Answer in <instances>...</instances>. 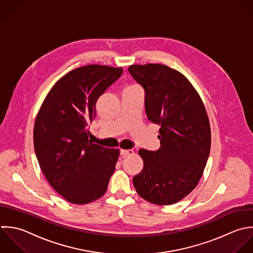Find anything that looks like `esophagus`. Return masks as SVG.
Wrapping results in <instances>:
<instances>
[{"label": "esophagus", "mask_w": 253, "mask_h": 253, "mask_svg": "<svg viewBox=\"0 0 253 253\" xmlns=\"http://www.w3.org/2000/svg\"><path fill=\"white\" fill-rule=\"evenodd\" d=\"M120 154L122 157H126V156H131L134 155V151L133 150H121Z\"/></svg>", "instance_id": "1"}]
</instances>
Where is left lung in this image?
<instances>
[{"instance_id": "left-lung-1", "label": "left lung", "mask_w": 253, "mask_h": 253, "mask_svg": "<svg viewBox=\"0 0 253 253\" xmlns=\"http://www.w3.org/2000/svg\"><path fill=\"white\" fill-rule=\"evenodd\" d=\"M132 78L144 88L147 117L161 125V147L139 150L144 161L133 177L138 194L157 205H171L198 184L211 148V130L204 104L188 80L160 64L133 65Z\"/></svg>"}]
</instances>
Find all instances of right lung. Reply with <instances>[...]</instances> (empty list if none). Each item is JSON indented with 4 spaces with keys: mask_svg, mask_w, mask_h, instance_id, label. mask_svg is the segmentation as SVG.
<instances>
[{
    "mask_svg": "<svg viewBox=\"0 0 253 253\" xmlns=\"http://www.w3.org/2000/svg\"><path fill=\"white\" fill-rule=\"evenodd\" d=\"M121 68L88 65L61 78L37 114L33 144L42 172L66 200L85 204L100 198L114 172L119 150L88 139L99 96L122 75Z\"/></svg>",
    "mask_w": 253,
    "mask_h": 253,
    "instance_id": "add662e5",
    "label": "right lung"
}]
</instances>
